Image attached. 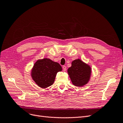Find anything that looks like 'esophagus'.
<instances>
[{"label": "esophagus", "instance_id": "34e87169", "mask_svg": "<svg viewBox=\"0 0 123 123\" xmlns=\"http://www.w3.org/2000/svg\"><path fill=\"white\" fill-rule=\"evenodd\" d=\"M66 66H62V69H63V71H65L66 70Z\"/></svg>", "mask_w": 123, "mask_h": 123}]
</instances>
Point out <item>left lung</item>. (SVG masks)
Returning <instances> with one entry per match:
<instances>
[{
  "instance_id": "8db88e82",
  "label": "left lung",
  "mask_w": 123,
  "mask_h": 123,
  "mask_svg": "<svg viewBox=\"0 0 123 123\" xmlns=\"http://www.w3.org/2000/svg\"><path fill=\"white\" fill-rule=\"evenodd\" d=\"M91 68L80 59H75L72 62V66L68 69V74L74 85L83 86L90 79Z\"/></svg>"
}]
</instances>
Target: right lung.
<instances>
[{"label": "right lung", "instance_id": "right-lung-1", "mask_svg": "<svg viewBox=\"0 0 123 123\" xmlns=\"http://www.w3.org/2000/svg\"><path fill=\"white\" fill-rule=\"evenodd\" d=\"M62 68L58 62L44 58L36 62L32 70V77L39 86L46 88L54 83L56 75Z\"/></svg>", "mask_w": 123, "mask_h": 123}]
</instances>
